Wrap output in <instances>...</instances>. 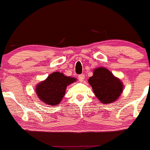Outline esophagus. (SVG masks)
<instances>
[{
    "label": "esophagus",
    "instance_id": "34e87169",
    "mask_svg": "<svg viewBox=\"0 0 150 150\" xmlns=\"http://www.w3.org/2000/svg\"><path fill=\"white\" fill-rule=\"evenodd\" d=\"M78 78H79V81H82L84 79V74L79 75Z\"/></svg>",
    "mask_w": 150,
    "mask_h": 150
}]
</instances>
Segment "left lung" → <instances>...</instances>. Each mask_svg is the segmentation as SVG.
<instances>
[{"mask_svg": "<svg viewBox=\"0 0 150 150\" xmlns=\"http://www.w3.org/2000/svg\"><path fill=\"white\" fill-rule=\"evenodd\" d=\"M88 82L98 99L104 104L116 101L123 91V84L120 79L104 67L95 69Z\"/></svg>", "mask_w": 150, "mask_h": 150, "instance_id": "1", "label": "left lung"}]
</instances>
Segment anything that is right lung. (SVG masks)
Masks as SVG:
<instances>
[{
	"label": "right lung",
	"instance_id": "right-lung-1",
	"mask_svg": "<svg viewBox=\"0 0 150 150\" xmlns=\"http://www.w3.org/2000/svg\"><path fill=\"white\" fill-rule=\"evenodd\" d=\"M76 79L66 76L60 72H53L44 81L37 84L35 93L44 103L52 106L59 104L66 93V87Z\"/></svg>",
	"mask_w": 150,
	"mask_h": 150
}]
</instances>
